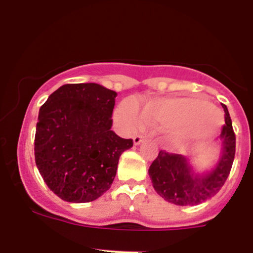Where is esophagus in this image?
Segmentation results:
<instances>
[{
  "instance_id": "34e87169",
  "label": "esophagus",
  "mask_w": 253,
  "mask_h": 253,
  "mask_svg": "<svg viewBox=\"0 0 253 253\" xmlns=\"http://www.w3.org/2000/svg\"><path fill=\"white\" fill-rule=\"evenodd\" d=\"M143 140H145V136H142V134H137V136H134L133 137V143L137 146L140 145L141 142H143Z\"/></svg>"
}]
</instances>
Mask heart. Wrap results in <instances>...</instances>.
Instances as JSON below:
<instances>
[{"label":"heart","mask_w":253,"mask_h":253,"mask_svg":"<svg viewBox=\"0 0 253 253\" xmlns=\"http://www.w3.org/2000/svg\"><path fill=\"white\" fill-rule=\"evenodd\" d=\"M211 111L204 98L169 97L152 100L142 108V115L132 102H122L116 111V119L127 131L138 128L143 122L156 126H167L166 138L172 145L185 146L204 140L217 128L219 120H214L205 128H197V121ZM213 119L206 115L205 120Z\"/></svg>","instance_id":"b5f03b06"}]
</instances>
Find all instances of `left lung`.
Masks as SVG:
<instances>
[{
	"label": "left lung",
	"mask_w": 253,
	"mask_h": 253,
	"mask_svg": "<svg viewBox=\"0 0 253 253\" xmlns=\"http://www.w3.org/2000/svg\"><path fill=\"white\" fill-rule=\"evenodd\" d=\"M225 125L219 134L221 156L212 171L204 174L195 173L185 156L160 151L150 166L148 174L153 188L162 198L178 206H196L213 197L225 185L232 169L236 151V136L227 107Z\"/></svg>",
	"instance_id": "left-lung-1"
}]
</instances>
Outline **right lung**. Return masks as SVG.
Masks as SVG:
<instances>
[{
  "mask_svg": "<svg viewBox=\"0 0 253 253\" xmlns=\"http://www.w3.org/2000/svg\"><path fill=\"white\" fill-rule=\"evenodd\" d=\"M116 96L97 84H68L40 108L36 166L63 201L84 204L101 197L112 185L120 156L133 146L111 129Z\"/></svg>",
  "mask_w": 253,
  "mask_h": 253,
  "instance_id": "obj_1",
  "label": "right lung"
}]
</instances>
